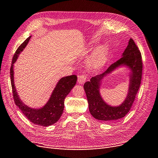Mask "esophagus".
<instances>
[{"label": "esophagus", "instance_id": "1", "mask_svg": "<svg viewBox=\"0 0 158 158\" xmlns=\"http://www.w3.org/2000/svg\"><path fill=\"white\" fill-rule=\"evenodd\" d=\"M87 77L85 74H81L78 77V82L80 84H84L86 81Z\"/></svg>", "mask_w": 158, "mask_h": 158}]
</instances>
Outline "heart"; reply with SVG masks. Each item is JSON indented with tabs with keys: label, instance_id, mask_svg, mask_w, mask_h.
Instances as JSON below:
<instances>
[{
	"label": "heart",
	"instance_id": "heart-1",
	"mask_svg": "<svg viewBox=\"0 0 158 158\" xmlns=\"http://www.w3.org/2000/svg\"><path fill=\"white\" fill-rule=\"evenodd\" d=\"M108 49L106 46H100L95 51L90 61V64L94 68H98L103 66L106 61Z\"/></svg>",
	"mask_w": 158,
	"mask_h": 158
}]
</instances>
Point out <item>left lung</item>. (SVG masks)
<instances>
[{"label":"left lung","mask_w":158,"mask_h":158,"mask_svg":"<svg viewBox=\"0 0 158 158\" xmlns=\"http://www.w3.org/2000/svg\"><path fill=\"white\" fill-rule=\"evenodd\" d=\"M122 64L130 67L132 73L130 75L129 93L125 102L119 107H110L102 100L99 92V81L105 74ZM143 62L141 52L132 39H130L129 44L124 51L122 57L112 64L106 72L93 77L87 81L84 88L89 103V109L92 116L102 121L112 122L123 118L132 107V103L138 92L142 77Z\"/></svg>","instance_id":"1"}]
</instances>
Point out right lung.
<instances>
[{"mask_svg": "<svg viewBox=\"0 0 158 158\" xmlns=\"http://www.w3.org/2000/svg\"><path fill=\"white\" fill-rule=\"evenodd\" d=\"M31 36L22 43L17 48L13 55L10 68V79L12 87V92L15 103L20 109L22 113L34 124L47 127L55 123L62 114L64 108V100L73 87L77 83V77L76 75L65 77L59 80L52 91L50 99L46 106L39 109L30 108L26 106L19 98L14 85L13 80V64L16 62L19 55L28 44Z\"/></svg>", "mask_w": 158, "mask_h": 158, "instance_id": "1", "label": "right lung"}]
</instances>
